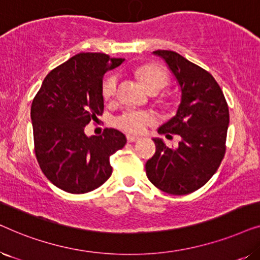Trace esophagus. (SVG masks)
<instances>
[{
    "mask_svg": "<svg viewBox=\"0 0 260 260\" xmlns=\"http://www.w3.org/2000/svg\"><path fill=\"white\" fill-rule=\"evenodd\" d=\"M126 140H127V142H129V143H133V142H136V141L140 140V137L133 136V135H127Z\"/></svg>",
    "mask_w": 260,
    "mask_h": 260,
    "instance_id": "obj_1",
    "label": "esophagus"
}]
</instances>
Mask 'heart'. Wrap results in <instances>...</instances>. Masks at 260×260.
<instances>
[{
  "mask_svg": "<svg viewBox=\"0 0 260 260\" xmlns=\"http://www.w3.org/2000/svg\"><path fill=\"white\" fill-rule=\"evenodd\" d=\"M137 76L141 83L148 92L159 91L168 83V74L162 67L157 65H145L137 70ZM118 78L116 74L109 76L103 83V95L106 99L115 97L117 90ZM155 117L151 112L141 111V110H126L119 116H117L113 124L119 129L127 133L141 134L145 130V127L154 123Z\"/></svg>",
  "mask_w": 260,
  "mask_h": 260,
  "instance_id": "heart-1",
  "label": "heart"
}]
</instances>
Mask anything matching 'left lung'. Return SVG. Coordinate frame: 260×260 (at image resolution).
Masks as SVG:
<instances>
[{
	"mask_svg": "<svg viewBox=\"0 0 260 260\" xmlns=\"http://www.w3.org/2000/svg\"><path fill=\"white\" fill-rule=\"evenodd\" d=\"M175 77L181 91L176 115L158 127V134L179 135L177 148L152 138L156 152L145 173L158 189L173 195L193 193L218 170L225 155L229 106L214 78L200 66L173 51H155Z\"/></svg>",
	"mask_w": 260,
	"mask_h": 260,
	"instance_id": "left-lung-1",
	"label": "left lung"
}]
</instances>
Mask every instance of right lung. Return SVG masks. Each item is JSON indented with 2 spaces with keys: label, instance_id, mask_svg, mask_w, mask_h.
<instances>
[{
  "label": "right lung",
  "instance_id": "1",
  "mask_svg": "<svg viewBox=\"0 0 260 260\" xmlns=\"http://www.w3.org/2000/svg\"><path fill=\"white\" fill-rule=\"evenodd\" d=\"M124 59L79 53L51 71L30 109L35 155L42 173L60 189L84 194L111 176L110 156L126 143L120 131L86 136L85 126L104 110L103 78Z\"/></svg>",
  "mask_w": 260,
  "mask_h": 260
}]
</instances>
